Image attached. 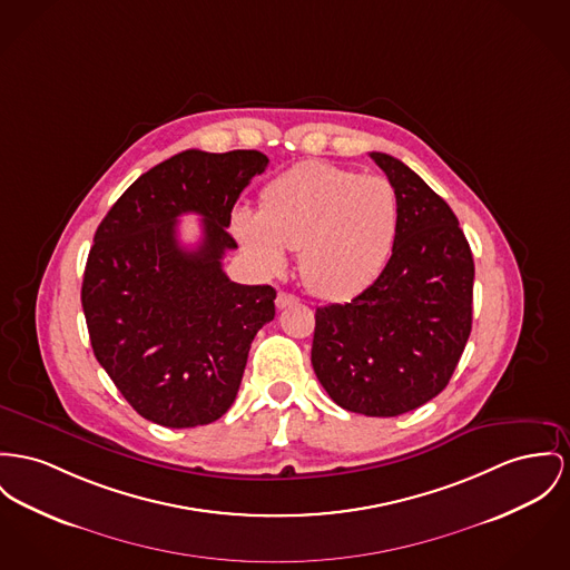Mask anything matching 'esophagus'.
<instances>
[{"mask_svg": "<svg viewBox=\"0 0 570 570\" xmlns=\"http://www.w3.org/2000/svg\"><path fill=\"white\" fill-rule=\"evenodd\" d=\"M296 303H298V298H296V296H292V294L278 292V296H276V306H278V308H287V306H292V304Z\"/></svg>", "mask_w": 570, "mask_h": 570, "instance_id": "1", "label": "esophagus"}]
</instances>
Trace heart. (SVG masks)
<instances>
[{
    "mask_svg": "<svg viewBox=\"0 0 570 570\" xmlns=\"http://www.w3.org/2000/svg\"><path fill=\"white\" fill-rule=\"evenodd\" d=\"M400 225L393 184L324 161H304L262 190L259 212L239 207L233 233L267 272L301 250L304 285L343 301L367 289L386 266Z\"/></svg>",
    "mask_w": 570,
    "mask_h": 570,
    "instance_id": "1",
    "label": "heart"
}]
</instances>
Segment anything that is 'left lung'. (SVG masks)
Listing matches in <instances>:
<instances>
[{"mask_svg":"<svg viewBox=\"0 0 570 570\" xmlns=\"http://www.w3.org/2000/svg\"><path fill=\"white\" fill-rule=\"evenodd\" d=\"M400 200L389 264L345 304L315 311V376L350 413L397 417L436 397L471 333L473 255L452 207L417 173L370 153Z\"/></svg>","mask_w":570,"mask_h":570,"instance_id":"left-lung-1","label":"left lung"}]
</instances>
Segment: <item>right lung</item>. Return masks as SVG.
I'll return each instance as SVG.
<instances>
[{
  "label": "right lung",
  "instance_id": "add662e5",
  "mask_svg": "<svg viewBox=\"0 0 570 570\" xmlns=\"http://www.w3.org/2000/svg\"><path fill=\"white\" fill-rule=\"evenodd\" d=\"M259 151L177 153L138 177L95 233L81 306L92 352L131 409L166 428H196L235 402L257 331L274 320L269 285L223 269L230 209L267 166ZM198 213L202 244L176 237Z\"/></svg>",
  "mask_w": 570,
  "mask_h": 570
}]
</instances>
